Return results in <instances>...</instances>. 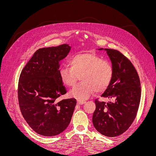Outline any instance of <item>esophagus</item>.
<instances>
[{
    "mask_svg": "<svg viewBox=\"0 0 156 156\" xmlns=\"http://www.w3.org/2000/svg\"><path fill=\"white\" fill-rule=\"evenodd\" d=\"M85 102H86L85 101H83V100H77V104H79V105H83V104H84V103H85Z\"/></svg>",
    "mask_w": 156,
    "mask_h": 156,
    "instance_id": "esophagus-1",
    "label": "esophagus"
}]
</instances>
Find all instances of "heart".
I'll return each instance as SVG.
<instances>
[{"mask_svg": "<svg viewBox=\"0 0 156 156\" xmlns=\"http://www.w3.org/2000/svg\"><path fill=\"white\" fill-rule=\"evenodd\" d=\"M68 66L58 70L61 81L68 87H73L79 79L82 81L69 92V96L78 100H86L96 91L105 92L114 76V69L110 62L93 53H81L73 55Z\"/></svg>", "mask_w": 156, "mask_h": 156, "instance_id": "heart-1", "label": "heart"}]
</instances>
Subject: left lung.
Masks as SVG:
<instances>
[{
  "mask_svg": "<svg viewBox=\"0 0 156 156\" xmlns=\"http://www.w3.org/2000/svg\"><path fill=\"white\" fill-rule=\"evenodd\" d=\"M105 50L112 62L114 76L101 96L112 101L106 103L96 99L92 122L101 134L113 137L124 133L133 122L140 104L141 88L139 75L131 61L119 51Z\"/></svg>",
  "mask_w": 156,
  "mask_h": 156,
  "instance_id": "left-lung-1",
  "label": "left lung"
}]
</instances>
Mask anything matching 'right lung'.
<instances>
[{"instance_id":"right-lung-1","label":"right lung","mask_w":156,"mask_h":156,"mask_svg":"<svg viewBox=\"0 0 156 156\" xmlns=\"http://www.w3.org/2000/svg\"><path fill=\"white\" fill-rule=\"evenodd\" d=\"M68 44L37 50L21 71L17 96L21 114L36 133L55 136L68 126L77 104L75 98L58 101L67 90L59 77V61L69 52Z\"/></svg>"}]
</instances>
